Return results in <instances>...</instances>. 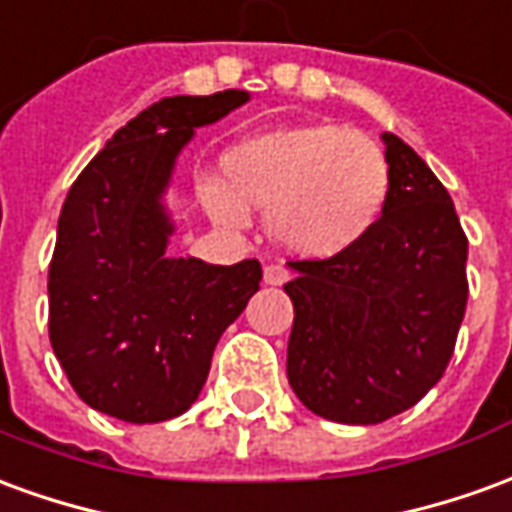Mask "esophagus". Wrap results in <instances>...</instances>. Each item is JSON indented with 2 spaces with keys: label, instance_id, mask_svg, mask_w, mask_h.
<instances>
[{
  "label": "esophagus",
  "instance_id": "obj_1",
  "mask_svg": "<svg viewBox=\"0 0 512 512\" xmlns=\"http://www.w3.org/2000/svg\"><path fill=\"white\" fill-rule=\"evenodd\" d=\"M263 280H266V285H282V282L291 280V271H288V266H282V263H271L263 271Z\"/></svg>",
  "mask_w": 512,
  "mask_h": 512
}]
</instances>
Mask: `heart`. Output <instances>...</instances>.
<instances>
[{"label":"heart","mask_w":512,"mask_h":512,"mask_svg":"<svg viewBox=\"0 0 512 512\" xmlns=\"http://www.w3.org/2000/svg\"><path fill=\"white\" fill-rule=\"evenodd\" d=\"M391 160L366 132L302 124L263 132L221 157V180L199 185L219 224H246V207L266 210L274 244L307 260L355 249L391 199Z\"/></svg>","instance_id":"heart-1"}]
</instances>
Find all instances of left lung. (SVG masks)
Instances as JSON below:
<instances>
[{"mask_svg":"<svg viewBox=\"0 0 512 512\" xmlns=\"http://www.w3.org/2000/svg\"><path fill=\"white\" fill-rule=\"evenodd\" d=\"M391 199L346 255L296 260L288 382L338 424H380L441 380L466 313L468 241L430 166L382 135Z\"/></svg>","mask_w":512,"mask_h":512,"instance_id":"obj_1","label":"left lung"}]
</instances>
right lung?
Segmentation results:
<instances>
[{"instance_id":"1","label":"right lung","mask_w":512,"mask_h":512,"mask_svg":"<svg viewBox=\"0 0 512 512\" xmlns=\"http://www.w3.org/2000/svg\"><path fill=\"white\" fill-rule=\"evenodd\" d=\"M249 102L246 91L166 96L127 121L71 185L49 263V341L85 405L155 424L202 391L221 332L263 280L257 260L213 266L169 257L163 196L196 127Z\"/></svg>"}]
</instances>
